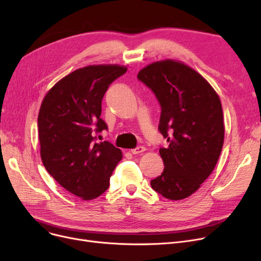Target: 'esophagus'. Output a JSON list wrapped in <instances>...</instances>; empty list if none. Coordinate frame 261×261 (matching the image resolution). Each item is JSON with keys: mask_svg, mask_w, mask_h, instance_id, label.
Listing matches in <instances>:
<instances>
[{"mask_svg": "<svg viewBox=\"0 0 261 261\" xmlns=\"http://www.w3.org/2000/svg\"><path fill=\"white\" fill-rule=\"evenodd\" d=\"M145 150H146V148L144 146H138V147L131 149V153L132 154H139L141 152H144Z\"/></svg>", "mask_w": 261, "mask_h": 261, "instance_id": "34e87169", "label": "esophagus"}]
</instances>
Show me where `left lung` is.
I'll return each instance as SVG.
<instances>
[{
  "instance_id": "left-lung-1",
  "label": "left lung",
  "mask_w": 261,
  "mask_h": 261,
  "mask_svg": "<svg viewBox=\"0 0 261 261\" xmlns=\"http://www.w3.org/2000/svg\"><path fill=\"white\" fill-rule=\"evenodd\" d=\"M138 79L153 92L161 106L159 131L169 143L161 148V175L153 190L182 200L199 189L213 172L224 142L221 101L208 82L193 68L173 60L149 64Z\"/></svg>"
}]
</instances>
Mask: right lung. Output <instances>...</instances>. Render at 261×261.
Masks as SVG:
<instances>
[{"instance_id": "right-lung-1", "label": "right lung", "mask_w": 261, "mask_h": 261, "mask_svg": "<svg viewBox=\"0 0 261 261\" xmlns=\"http://www.w3.org/2000/svg\"><path fill=\"white\" fill-rule=\"evenodd\" d=\"M127 72L119 65H90L59 80L45 95L38 116L40 154L47 172L82 200H92L109 188L121 160L120 149L97 142L108 130L100 118L109 86Z\"/></svg>"}]
</instances>
